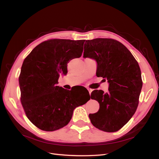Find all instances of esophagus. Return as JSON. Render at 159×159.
Instances as JSON below:
<instances>
[{
  "mask_svg": "<svg viewBox=\"0 0 159 159\" xmlns=\"http://www.w3.org/2000/svg\"><path fill=\"white\" fill-rule=\"evenodd\" d=\"M87 89H88V91H89V94H91V91H93L91 89H90V88H87Z\"/></svg>",
  "mask_w": 159,
  "mask_h": 159,
  "instance_id": "esophagus-1",
  "label": "esophagus"
}]
</instances>
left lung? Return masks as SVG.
Returning a JSON list of instances; mask_svg holds the SVG:
<instances>
[{"label":"left lung","instance_id":"8db88e82","mask_svg":"<svg viewBox=\"0 0 159 159\" xmlns=\"http://www.w3.org/2000/svg\"><path fill=\"white\" fill-rule=\"evenodd\" d=\"M84 58L97 63L96 75L107 80L108 91L94 90L91 98L99 103V110L89 114L91 122L104 132L121 129L133 116L139 104L143 82L141 70L132 54L121 43L97 38L84 45Z\"/></svg>","mask_w":159,"mask_h":159}]
</instances>
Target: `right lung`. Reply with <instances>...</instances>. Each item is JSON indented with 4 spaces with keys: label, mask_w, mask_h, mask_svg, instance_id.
Returning <instances> with one entry per match:
<instances>
[{
    "label": "right lung",
    "mask_w": 159,
    "mask_h": 159,
    "mask_svg": "<svg viewBox=\"0 0 159 159\" xmlns=\"http://www.w3.org/2000/svg\"><path fill=\"white\" fill-rule=\"evenodd\" d=\"M84 42L48 40L35 47L24 60L19 77L21 102L27 118L41 130L63 128L74 109L90 99L79 98L72 90L57 85L60 74H67L69 61L81 56Z\"/></svg>",
    "instance_id": "add662e5"
}]
</instances>
